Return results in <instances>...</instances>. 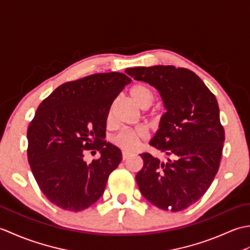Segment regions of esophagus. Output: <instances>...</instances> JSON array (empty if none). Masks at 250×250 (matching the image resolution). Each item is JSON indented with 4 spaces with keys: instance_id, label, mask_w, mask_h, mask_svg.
Listing matches in <instances>:
<instances>
[{
    "instance_id": "obj_1",
    "label": "esophagus",
    "mask_w": 250,
    "mask_h": 250,
    "mask_svg": "<svg viewBox=\"0 0 250 250\" xmlns=\"http://www.w3.org/2000/svg\"><path fill=\"white\" fill-rule=\"evenodd\" d=\"M130 157V153L129 152H125V151H122V160H126Z\"/></svg>"
}]
</instances>
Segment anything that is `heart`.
<instances>
[{"mask_svg":"<svg viewBox=\"0 0 250 250\" xmlns=\"http://www.w3.org/2000/svg\"><path fill=\"white\" fill-rule=\"evenodd\" d=\"M131 99L133 102L142 109H147L150 107L155 100V94L152 90L145 86V84H135L130 91ZM113 116V106L108 109L107 121H110ZM148 139V131L144 126H136L133 129H125L120 131L114 137V142L120 148L126 151H133L139 147L143 142Z\"/></svg>","mask_w":250,"mask_h":250,"instance_id":"heart-1","label":"heart"}]
</instances>
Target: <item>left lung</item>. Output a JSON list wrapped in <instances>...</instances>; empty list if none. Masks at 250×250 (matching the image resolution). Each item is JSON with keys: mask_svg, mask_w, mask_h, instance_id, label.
Instances as JSON below:
<instances>
[{"mask_svg": "<svg viewBox=\"0 0 250 250\" xmlns=\"http://www.w3.org/2000/svg\"><path fill=\"white\" fill-rule=\"evenodd\" d=\"M125 73L155 87L167 108L149 144L167 160L142 153L144 166L136 174L137 185L159 208L183 210L203 196L218 172L225 130L216 97L184 67L137 66Z\"/></svg>", "mask_w": 250, "mask_h": 250, "instance_id": "left-lung-1", "label": "left lung"}]
</instances>
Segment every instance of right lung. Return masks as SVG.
Returning <instances> with one entry per match:
<instances>
[{"label":"right lung","instance_id":"right-lung-1","mask_svg":"<svg viewBox=\"0 0 250 250\" xmlns=\"http://www.w3.org/2000/svg\"><path fill=\"white\" fill-rule=\"evenodd\" d=\"M131 78L99 73L58 87L37 108L28 128V160L44 195L62 209L81 211L102 196L109 174L121 162L118 147L106 143L111 103ZM101 157L90 165L84 150Z\"/></svg>","mask_w":250,"mask_h":250}]
</instances>
